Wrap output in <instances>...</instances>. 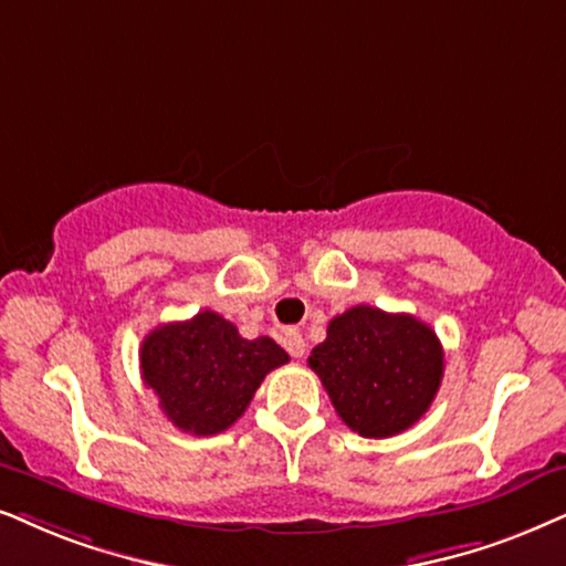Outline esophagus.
Wrapping results in <instances>:
<instances>
[{"mask_svg":"<svg viewBox=\"0 0 566 566\" xmlns=\"http://www.w3.org/2000/svg\"><path fill=\"white\" fill-rule=\"evenodd\" d=\"M282 342H284V349H287L292 357H303L305 355V339H303V334H300V332H287V334H284Z\"/></svg>","mask_w":566,"mask_h":566,"instance_id":"esophagus-1","label":"esophagus"}]
</instances>
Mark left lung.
I'll list each match as a JSON object with an SVG mask.
<instances>
[{
	"label": "left lung",
	"mask_w": 566,
	"mask_h": 566,
	"mask_svg": "<svg viewBox=\"0 0 566 566\" xmlns=\"http://www.w3.org/2000/svg\"><path fill=\"white\" fill-rule=\"evenodd\" d=\"M316 370L336 415L366 439L397 436L423 418L443 376L436 332L410 313L355 305L328 321L313 347Z\"/></svg>",
	"instance_id": "1"
}]
</instances>
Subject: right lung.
I'll use <instances>...</instances> for the list:
<instances>
[{
  "instance_id": "obj_1",
  "label": "right lung",
  "mask_w": 566,
  "mask_h": 566,
  "mask_svg": "<svg viewBox=\"0 0 566 566\" xmlns=\"http://www.w3.org/2000/svg\"><path fill=\"white\" fill-rule=\"evenodd\" d=\"M284 363L290 355L274 339H242L238 326L213 311L156 326L140 345L143 381L171 423L192 436L227 431L269 370Z\"/></svg>"
}]
</instances>
